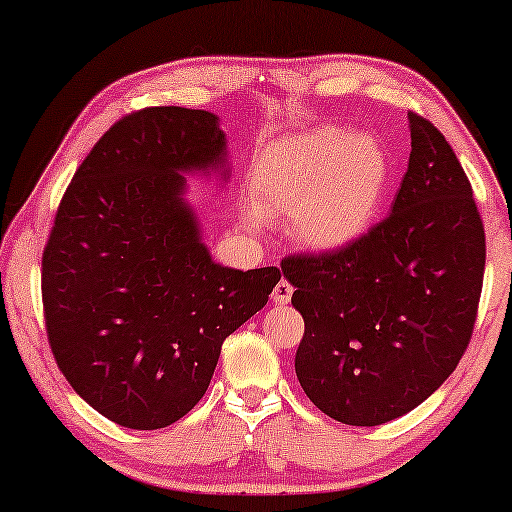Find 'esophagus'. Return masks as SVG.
Instances as JSON below:
<instances>
[{"label": "esophagus", "instance_id": "1", "mask_svg": "<svg viewBox=\"0 0 512 512\" xmlns=\"http://www.w3.org/2000/svg\"><path fill=\"white\" fill-rule=\"evenodd\" d=\"M291 296H293V286L286 282V279H282V282L275 286V291H272V303L277 307H284L291 303Z\"/></svg>", "mask_w": 512, "mask_h": 512}]
</instances>
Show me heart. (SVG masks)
<instances>
[{"label":"heart","instance_id":"1","mask_svg":"<svg viewBox=\"0 0 512 512\" xmlns=\"http://www.w3.org/2000/svg\"><path fill=\"white\" fill-rule=\"evenodd\" d=\"M389 153L373 132L319 125L270 142L251 167L256 205L242 209L249 226L265 214H293L291 230L319 254L347 249L373 226L389 184Z\"/></svg>","mask_w":512,"mask_h":512}]
</instances>
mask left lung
<instances>
[{
	"mask_svg": "<svg viewBox=\"0 0 512 512\" xmlns=\"http://www.w3.org/2000/svg\"><path fill=\"white\" fill-rule=\"evenodd\" d=\"M408 121V172L387 219L347 249L282 261L305 319L300 387L349 426L424 403L457 368L478 314L485 228L473 188L443 132L412 111Z\"/></svg>",
	"mask_w": 512,
	"mask_h": 512,
	"instance_id": "left-lung-1",
	"label": "left lung"
}]
</instances>
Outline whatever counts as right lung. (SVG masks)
I'll use <instances>...</instances> for the list:
<instances>
[{
    "mask_svg": "<svg viewBox=\"0 0 512 512\" xmlns=\"http://www.w3.org/2000/svg\"><path fill=\"white\" fill-rule=\"evenodd\" d=\"M226 144L212 111H135L93 146L55 214L41 258L48 342L76 394L128 429L191 412L223 340L282 279L219 265L202 242L186 177L226 184Z\"/></svg>",
    "mask_w": 512,
    "mask_h": 512,
    "instance_id": "obj_1",
    "label": "right lung"
}]
</instances>
